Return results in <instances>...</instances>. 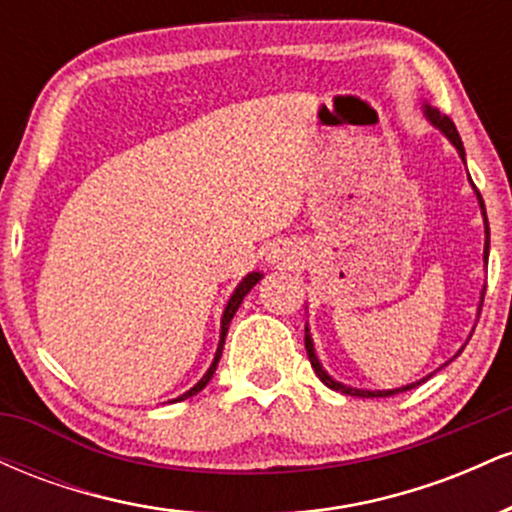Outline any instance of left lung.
I'll list each match as a JSON object with an SVG mask.
<instances>
[{"label":"left lung","instance_id":"1","mask_svg":"<svg viewBox=\"0 0 512 512\" xmlns=\"http://www.w3.org/2000/svg\"><path fill=\"white\" fill-rule=\"evenodd\" d=\"M426 115L431 117V122H433V125L440 127V132H443L445 137H448L450 142L455 144V149L460 151V156L464 158V146H462V139H460V134H457V127H455V122H452L448 115H440L436 108H431V105H426ZM477 197H479L481 211H484V223H486V245H484V257H486V260H489V221H486L484 199H481L479 192H477ZM481 305H484V301H481ZM481 305H479V313H481ZM305 351H308L310 366H313V370H315V375H317V378H320L322 383H325L327 387H330V390H337V392H342V395H351V397H392V395H399V392L414 390L416 385H421V383H424V380H419V383H414V385H407V387H399V390H375V392H370V390H356V387H346V385H342V383H337V380L330 378V375H327L325 370H322L320 361H317V356H315V349H313V339H310V334H308V327H305Z\"/></svg>","mask_w":512,"mask_h":512}]
</instances>
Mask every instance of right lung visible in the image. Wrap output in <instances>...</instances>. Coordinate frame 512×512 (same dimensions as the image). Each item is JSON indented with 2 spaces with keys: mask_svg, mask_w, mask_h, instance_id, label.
Masks as SVG:
<instances>
[{
  "mask_svg": "<svg viewBox=\"0 0 512 512\" xmlns=\"http://www.w3.org/2000/svg\"><path fill=\"white\" fill-rule=\"evenodd\" d=\"M262 279V274L260 272H252V274H248L245 276L243 281H240L238 284V289L233 291V296H231V301H228V305H226V310H223V317H221V339H219V349H216V356H214V363H211L209 366V370L207 373H204V378L199 380V383L192 387V390H187L185 395L182 397H178L175 399V402H180V399H187V397H192V395H197L199 390H202V387H207V383L211 378H214V370H216V366H219V358H221V351H223V342H226V332H228V325H231V320H233V315H236V310L240 308V303H243V298L248 296V291L252 289V286L257 284V281Z\"/></svg>",
  "mask_w": 512,
  "mask_h": 512,
  "instance_id": "right-lung-1",
  "label": "right lung"
}]
</instances>
